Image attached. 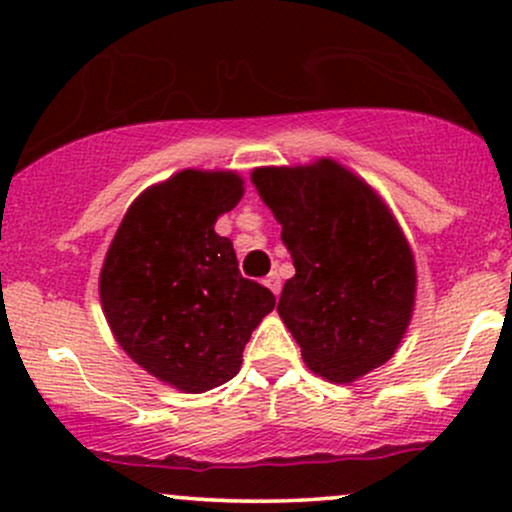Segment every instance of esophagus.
Wrapping results in <instances>:
<instances>
[{
  "label": "esophagus",
  "mask_w": 512,
  "mask_h": 512,
  "mask_svg": "<svg viewBox=\"0 0 512 512\" xmlns=\"http://www.w3.org/2000/svg\"><path fill=\"white\" fill-rule=\"evenodd\" d=\"M264 284H267V289L274 293V296H279V291H281V281H279V274L276 272H272L267 276V279H264Z\"/></svg>",
  "instance_id": "34e87169"
}]
</instances>
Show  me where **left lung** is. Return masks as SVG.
<instances>
[{"label":"left lung","instance_id":"obj_1","mask_svg":"<svg viewBox=\"0 0 512 512\" xmlns=\"http://www.w3.org/2000/svg\"><path fill=\"white\" fill-rule=\"evenodd\" d=\"M296 274L279 313L313 373L354 383L395 356L416 301V262L385 199L334 158L252 170Z\"/></svg>","mask_w":512,"mask_h":512}]
</instances>
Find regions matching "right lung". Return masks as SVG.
Returning <instances> with one entry per match:
<instances>
[{
	"mask_svg": "<svg viewBox=\"0 0 512 512\" xmlns=\"http://www.w3.org/2000/svg\"><path fill=\"white\" fill-rule=\"evenodd\" d=\"M236 170L185 168L129 204L98 279L115 342L180 392L233 378L274 293L243 279L233 243L214 231L243 199Z\"/></svg>",
	"mask_w": 512,
	"mask_h": 512,
	"instance_id": "1",
	"label": "right lung"
}]
</instances>
